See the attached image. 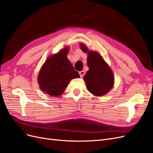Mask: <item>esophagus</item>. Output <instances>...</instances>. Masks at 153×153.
<instances>
[{
    "label": "esophagus",
    "mask_w": 153,
    "mask_h": 153,
    "mask_svg": "<svg viewBox=\"0 0 153 153\" xmlns=\"http://www.w3.org/2000/svg\"><path fill=\"white\" fill-rule=\"evenodd\" d=\"M79 74H80V77L82 78L85 75V71H81L79 72Z\"/></svg>",
    "instance_id": "esophagus-1"
}]
</instances>
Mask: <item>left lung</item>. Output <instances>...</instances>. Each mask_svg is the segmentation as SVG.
Segmentation results:
<instances>
[{"mask_svg":"<svg viewBox=\"0 0 153 153\" xmlns=\"http://www.w3.org/2000/svg\"><path fill=\"white\" fill-rule=\"evenodd\" d=\"M81 50L87 54V64L89 69L84 76L87 90L96 96H105L114 84V73L100 53L89 50L87 46L80 43Z\"/></svg>","mask_w":153,"mask_h":153,"instance_id":"1","label":"left lung"}]
</instances>
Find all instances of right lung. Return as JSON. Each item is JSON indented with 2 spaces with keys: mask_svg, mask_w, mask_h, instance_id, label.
Instances as JSON below:
<instances>
[{
  "mask_svg": "<svg viewBox=\"0 0 153 153\" xmlns=\"http://www.w3.org/2000/svg\"><path fill=\"white\" fill-rule=\"evenodd\" d=\"M69 48L66 47L49 56L41 67L38 76L40 89L57 98L63 94L73 78L80 77L67 57Z\"/></svg>",
  "mask_w": 153,
  "mask_h": 153,
  "instance_id": "right-lung-1",
  "label": "right lung"
}]
</instances>
